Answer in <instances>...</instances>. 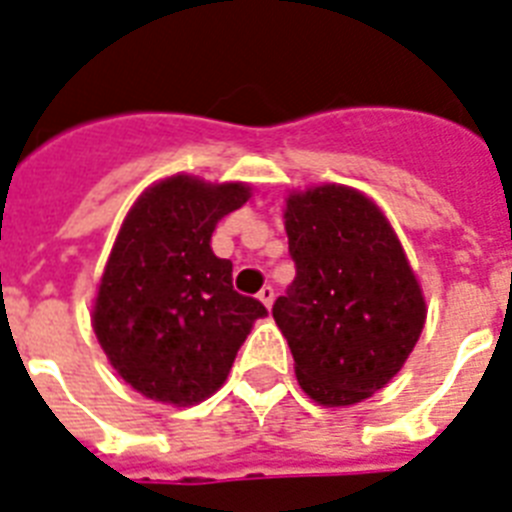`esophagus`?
Returning a JSON list of instances; mask_svg holds the SVG:
<instances>
[{"label":"esophagus","instance_id":"esophagus-1","mask_svg":"<svg viewBox=\"0 0 512 512\" xmlns=\"http://www.w3.org/2000/svg\"><path fill=\"white\" fill-rule=\"evenodd\" d=\"M257 299H260L265 307H270L273 305V299H276V289H273V286H263V289H260V294H257Z\"/></svg>","mask_w":512,"mask_h":512}]
</instances>
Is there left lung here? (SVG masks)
I'll use <instances>...</instances> for the list:
<instances>
[{
	"mask_svg": "<svg viewBox=\"0 0 512 512\" xmlns=\"http://www.w3.org/2000/svg\"><path fill=\"white\" fill-rule=\"evenodd\" d=\"M284 226L297 276L273 318L299 386L318 405H357L400 373L421 339V284L381 207L352 186L292 191Z\"/></svg>",
	"mask_w": 512,
	"mask_h": 512,
	"instance_id": "1",
	"label": "left lung"
}]
</instances>
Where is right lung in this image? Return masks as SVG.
Returning <instances> with one entry per match:
<instances>
[{"instance_id": "right-lung-1", "label": "right lung", "mask_w": 512, "mask_h": 512, "mask_svg": "<svg viewBox=\"0 0 512 512\" xmlns=\"http://www.w3.org/2000/svg\"><path fill=\"white\" fill-rule=\"evenodd\" d=\"M252 197L242 181L176 173L141 191L99 278L91 326L118 376L155 402L189 407L226 384L257 318L213 252L220 218Z\"/></svg>"}]
</instances>
